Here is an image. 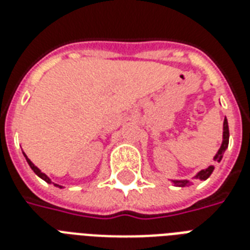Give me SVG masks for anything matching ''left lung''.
<instances>
[{"mask_svg":"<svg viewBox=\"0 0 250 250\" xmlns=\"http://www.w3.org/2000/svg\"><path fill=\"white\" fill-rule=\"evenodd\" d=\"M228 144H229V129H228V121H227V117H225L224 132H223V144H221L220 149H219L217 154L215 155V158H213L216 162H220L221 161V158H223V154H224V151L227 150V147H228ZM213 168H215V166H213V165H209L207 168H204V170H202V171L199 172L198 175H196V178H199L200 181H206V179L209 178V175H211L212 171H213ZM174 185L185 187V186L188 185V181H174Z\"/></svg>","mask_w":250,"mask_h":250,"instance_id":"1","label":"left lung"}]
</instances>
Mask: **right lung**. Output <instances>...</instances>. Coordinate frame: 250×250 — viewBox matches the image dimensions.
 Here are the masks:
<instances>
[{"label":"right lung","mask_w":250,"mask_h":250,"mask_svg":"<svg viewBox=\"0 0 250 250\" xmlns=\"http://www.w3.org/2000/svg\"><path fill=\"white\" fill-rule=\"evenodd\" d=\"M25 157H26V155H25ZM26 161H27V163H29V166H30V167H31V170H33V171L35 172V174H37V175H38L39 178H42L43 181L47 182V183H50V185H51L52 182L50 181V178H48V176H47L46 174H43V172L41 171V170H39V168L37 167V166H35V165H34V163L31 162V161H30L29 158H27V157H26ZM54 186H56V187H59V188H62V186H59V185H55V183H54Z\"/></svg>","instance_id":"right-lung-1"}]
</instances>
